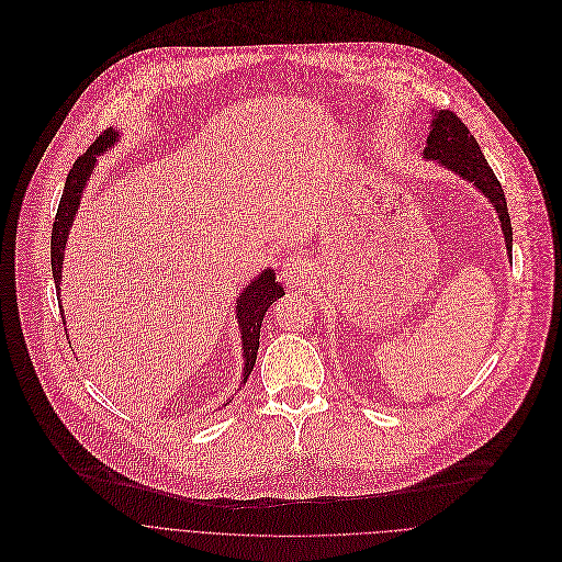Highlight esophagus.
I'll use <instances>...</instances> for the list:
<instances>
[{"label":"esophagus","instance_id":"esophagus-1","mask_svg":"<svg viewBox=\"0 0 562 562\" xmlns=\"http://www.w3.org/2000/svg\"><path fill=\"white\" fill-rule=\"evenodd\" d=\"M310 272H312V263L301 255H292L285 259V263L281 268V279L290 288L303 290L310 283Z\"/></svg>","mask_w":562,"mask_h":562}]
</instances>
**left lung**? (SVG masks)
<instances>
[{"label":"left lung","instance_id":"1","mask_svg":"<svg viewBox=\"0 0 562 562\" xmlns=\"http://www.w3.org/2000/svg\"><path fill=\"white\" fill-rule=\"evenodd\" d=\"M425 159L438 161L447 170L461 175L465 181L474 183L496 207L501 228L505 235L507 250L512 255V221L507 212V201L501 181L490 168L479 142L468 131V126L452 110H434L431 128L427 135V146L423 150Z\"/></svg>","mask_w":562,"mask_h":562}]
</instances>
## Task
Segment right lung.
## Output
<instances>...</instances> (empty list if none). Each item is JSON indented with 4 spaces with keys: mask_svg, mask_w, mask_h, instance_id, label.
Here are the masks:
<instances>
[{
    "mask_svg": "<svg viewBox=\"0 0 562 562\" xmlns=\"http://www.w3.org/2000/svg\"><path fill=\"white\" fill-rule=\"evenodd\" d=\"M117 139H120L117 131L105 128L92 142V146L72 164L70 172L66 177L64 194H61V201L57 207V216L53 223V237H50V266H53V279H55L57 294H59V285H61L64 248H66L68 233H70V226H72L79 201H81V192L86 188L88 177L92 175L97 157L115 146ZM283 294L285 292H283L281 283H277L274 272L263 270L257 279H252L248 283V288H244V292L237 299V323H239V331H241V350H244V383L248 381V376L255 368V361H257L263 316H266L268 307ZM61 318H64V314H61Z\"/></svg>",
    "mask_w": 562,
    "mask_h": 562,
    "instance_id": "right-lung-1",
    "label": "right lung"
}]
</instances>
